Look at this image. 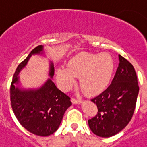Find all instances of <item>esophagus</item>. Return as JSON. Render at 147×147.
I'll return each instance as SVG.
<instances>
[{"label": "esophagus", "mask_w": 147, "mask_h": 147, "mask_svg": "<svg viewBox=\"0 0 147 147\" xmlns=\"http://www.w3.org/2000/svg\"><path fill=\"white\" fill-rule=\"evenodd\" d=\"M71 102L74 104H81L82 101L80 100H76V99H71Z\"/></svg>", "instance_id": "obj_1"}]
</instances>
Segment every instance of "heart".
I'll return each mask as SVG.
<instances>
[{
	"label": "heart",
	"instance_id": "heart-1",
	"mask_svg": "<svg viewBox=\"0 0 147 147\" xmlns=\"http://www.w3.org/2000/svg\"><path fill=\"white\" fill-rule=\"evenodd\" d=\"M114 71V61L110 54L81 53L68 62L67 67L60 66L57 79L62 89L69 90L79 77V84L90 96L102 93L110 82Z\"/></svg>",
	"mask_w": 147,
	"mask_h": 147
}]
</instances>
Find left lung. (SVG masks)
I'll list each match as a JSON object with an SVG mask.
<instances>
[{
	"mask_svg": "<svg viewBox=\"0 0 147 147\" xmlns=\"http://www.w3.org/2000/svg\"><path fill=\"white\" fill-rule=\"evenodd\" d=\"M119 59V66L110 85L91 100L98 112L88 120V125L94 134L102 138L115 135L127 126L133 116L139 93L134 66L121 55Z\"/></svg>",
	"mask_w": 147,
	"mask_h": 147,
	"instance_id": "obj_1",
	"label": "left lung"
}]
</instances>
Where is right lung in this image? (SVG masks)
Instances as JSON below:
<instances>
[{"label":"right lung","mask_w":147,"mask_h":147,"mask_svg":"<svg viewBox=\"0 0 147 147\" xmlns=\"http://www.w3.org/2000/svg\"><path fill=\"white\" fill-rule=\"evenodd\" d=\"M44 54V47L39 45L31 51L25 60L18 65L10 86L12 109L22 127L35 135L47 137L57 131L63 115L71 105L70 97L65 95L52 81L54 66L50 62V78L40 88H22L19 74L26 67L32 55Z\"/></svg>","instance_id":"obj_1"}]
</instances>
